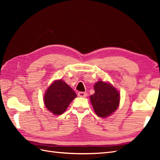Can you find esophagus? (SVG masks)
Segmentation results:
<instances>
[{
  "instance_id": "1",
  "label": "esophagus",
  "mask_w": 160,
  "mask_h": 160,
  "mask_svg": "<svg viewBox=\"0 0 160 160\" xmlns=\"http://www.w3.org/2000/svg\"><path fill=\"white\" fill-rule=\"evenodd\" d=\"M87 94L85 92H79L78 93V95L80 97V98H86L87 97Z\"/></svg>"
}]
</instances>
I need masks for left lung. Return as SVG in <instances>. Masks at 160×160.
<instances>
[{
  "mask_svg": "<svg viewBox=\"0 0 160 160\" xmlns=\"http://www.w3.org/2000/svg\"><path fill=\"white\" fill-rule=\"evenodd\" d=\"M95 93L90 96L92 105L96 114L106 118L118 109L119 93L112 85L99 81L94 85Z\"/></svg>",
  "mask_w": 160,
  "mask_h": 160,
  "instance_id": "8db88e82",
  "label": "left lung"
}]
</instances>
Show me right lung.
Listing matches in <instances>:
<instances>
[{"label":"right lung","mask_w":160,"mask_h":160,"mask_svg":"<svg viewBox=\"0 0 160 160\" xmlns=\"http://www.w3.org/2000/svg\"><path fill=\"white\" fill-rule=\"evenodd\" d=\"M77 97L75 91L62 79L53 82L47 89L44 102L48 110L55 115H61Z\"/></svg>","instance_id":"1"}]
</instances>
